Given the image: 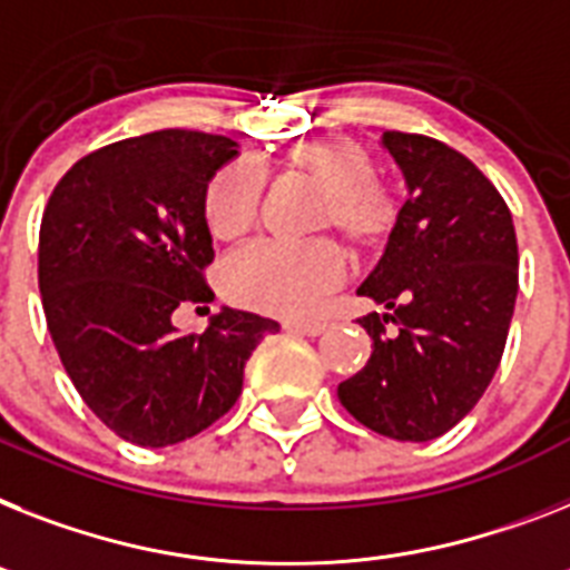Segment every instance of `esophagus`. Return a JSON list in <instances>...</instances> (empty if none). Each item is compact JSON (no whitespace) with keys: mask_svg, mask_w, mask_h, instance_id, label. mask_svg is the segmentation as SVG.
Returning <instances> with one entry per match:
<instances>
[{"mask_svg":"<svg viewBox=\"0 0 570 570\" xmlns=\"http://www.w3.org/2000/svg\"><path fill=\"white\" fill-rule=\"evenodd\" d=\"M285 332H291V335H305V337H317V335H323V328L326 326H320V323H294V320H291V323H285Z\"/></svg>","mask_w":570,"mask_h":570,"instance_id":"esophagus-1","label":"esophagus"}]
</instances>
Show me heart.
Wrapping results in <instances>:
<instances>
[{"label":"heart","instance_id":"b5f03b06","mask_svg":"<svg viewBox=\"0 0 570 570\" xmlns=\"http://www.w3.org/2000/svg\"><path fill=\"white\" fill-rule=\"evenodd\" d=\"M288 166L323 191L317 224L366 250L396 224L393 197L381 189L373 157L352 139L320 136L288 150ZM265 171L253 159H235L206 186V227L220 242H235L256 224ZM343 282V256L332 242L253 244L224 265V291L233 303L276 317H312Z\"/></svg>","mask_w":570,"mask_h":570}]
</instances>
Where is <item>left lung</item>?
Returning <instances> with one entry per match:
<instances>
[{
	"label": "left lung",
	"mask_w": 570,
	"mask_h": 570,
	"mask_svg": "<svg viewBox=\"0 0 570 570\" xmlns=\"http://www.w3.org/2000/svg\"><path fill=\"white\" fill-rule=\"evenodd\" d=\"M381 148L407 200L358 288L379 305L358 320L373 355L337 399L375 434L428 443L472 411L501 364L519 244L504 197L460 150L402 130H384Z\"/></svg>",
	"instance_id": "left-lung-1"
}]
</instances>
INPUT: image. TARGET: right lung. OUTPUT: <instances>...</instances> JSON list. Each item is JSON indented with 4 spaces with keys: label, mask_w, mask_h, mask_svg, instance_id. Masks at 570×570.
I'll use <instances>...</instances> for the list:
<instances>
[{
    "label": "right lung",
    "mask_w": 570,
    "mask_h": 570,
    "mask_svg": "<svg viewBox=\"0 0 570 570\" xmlns=\"http://www.w3.org/2000/svg\"><path fill=\"white\" fill-rule=\"evenodd\" d=\"M238 142L154 130L78 159L40 224V294L66 373L87 407L134 445L200 434L242 396L244 364L279 323L220 308L204 332L171 314L204 303L212 235L204 195Z\"/></svg>",
    "instance_id": "obj_1"
}]
</instances>
